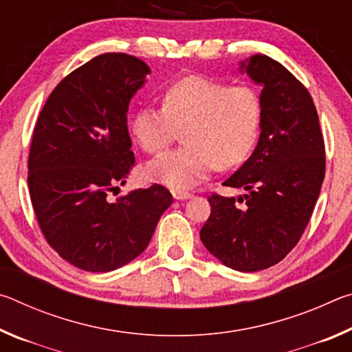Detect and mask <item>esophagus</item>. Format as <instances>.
<instances>
[{"mask_svg": "<svg viewBox=\"0 0 352 352\" xmlns=\"http://www.w3.org/2000/svg\"><path fill=\"white\" fill-rule=\"evenodd\" d=\"M172 195H174L175 200H186L192 197V194L186 192V190H182V189H172Z\"/></svg>", "mask_w": 352, "mask_h": 352, "instance_id": "34e87169", "label": "esophagus"}]
</instances>
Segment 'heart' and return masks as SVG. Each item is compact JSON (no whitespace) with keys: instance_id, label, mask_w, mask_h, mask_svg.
<instances>
[{"instance_id":"heart-1","label":"heart","mask_w":352,"mask_h":352,"mask_svg":"<svg viewBox=\"0 0 352 352\" xmlns=\"http://www.w3.org/2000/svg\"><path fill=\"white\" fill-rule=\"evenodd\" d=\"M262 119L259 93L250 85H228L190 74L170 82L163 109L142 107L132 132L148 153L168 147L183 130L184 144L148 162V180L172 189H189L216 169L228 170L247 160L258 140Z\"/></svg>"}]
</instances>
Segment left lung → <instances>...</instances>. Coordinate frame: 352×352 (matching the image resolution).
Here are the masks:
<instances>
[{
	"label": "left lung",
	"instance_id": "obj_1",
	"mask_svg": "<svg viewBox=\"0 0 352 352\" xmlns=\"http://www.w3.org/2000/svg\"><path fill=\"white\" fill-rule=\"evenodd\" d=\"M241 69L262 85L261 136L223 186L247 194L212 192L200 239L230 269L258 272L283 261L305 233L324 180V140L312 96L287 68L253 56Z\"/></svg>",
	"mask_w": 352,
	"mask_h": 352
}]
</instances>
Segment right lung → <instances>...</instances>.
<instances>
[{
    "instance_id": "obj_1",
    "label": "right lung",
    "mask_w": 352,
    "mask_h": 352,
    "mask_svg": "<svg viewBox=\"0 0 352 352\" xmlns=\"http://www.w3.org/2000/svg\"><path fill=\"white\" fill-rule=\"evenodd\" d=\"M148 73L124 52L94 57L52 90L35 124L28 158L35 216L47 243L85 272L140 256L174 201L157 183L110 201L135 166L127 110Z\"/></svg>"
}]
</instances>
